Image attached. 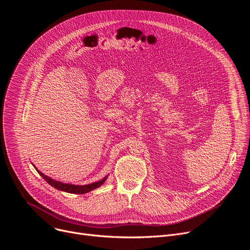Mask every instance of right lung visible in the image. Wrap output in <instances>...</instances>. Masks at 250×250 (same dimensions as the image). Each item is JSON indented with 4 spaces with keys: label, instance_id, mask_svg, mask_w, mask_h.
<instances>
[{
    "label": "right lung",
    "instance_id": "1",
    "mask_svg": "<svg viewBox=\"0 0 250 250\" xmlns=\"http://www.w3.org/2000/svg\"><path fill=\"white\" fill-rule=\"evenodd\" d=\"M37 170L40 173V176H42V179H44L49 184V185H51L54 188H56L57 190L64 191V192H67V193H71V194H84V193H88V192H90V191H92V190H94L96 188L100 187L102 184L106 181V179H107V176H106V177H104L99 182L92 183V184H89V185L79 186V185H71V184H65V183H62V182L55 181V180L49 178L48 176L44 175V173L41 172L39 169H37Z\"/></svg>",
    "mask_w": 250,
    "mask_h": 250
}]
</instances>
